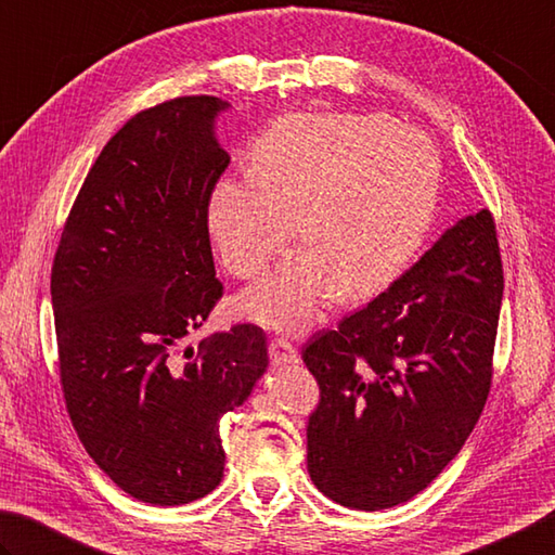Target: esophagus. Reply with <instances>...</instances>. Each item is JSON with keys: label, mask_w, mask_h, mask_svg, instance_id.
<instances>
[{"label": "esophagus", "mask_w": 555, "mask_h": 555, "mask_svg": "<svg viewBox=\"0 0 555 555\" xmlns=\"http://www.w3.org/2000/svg\"><path fill=\"white\" fill-rule=\"evenodd\" d=\"M268 352H270V362H273L275 367H289V364L299 362V352L295 350V345L285 338L270 340Z\"/></svg>", "instance_id": "esophagus-1"}]
</instances>
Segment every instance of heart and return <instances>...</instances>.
I'll use <instances>...</instances> for the list:
<instances>
[{
	"mask_svg": "<svg viewBox=\"0 0 555 555\" xmlns=\"http://www.w3.org/2000/svg\"><path fill=\"white\" fill-rule=\"evenodd\" d=\"M440 159L423 132L386 115L292 113L250 147V173L207 197L222 266L256 278L295 232L307 248L236 299L238 317L280 333L309 328L343 287L362 297L401 275L433 224Z\"/></svg>",
	"mask_w": 555,
	"mask_h": 555,
	"instance_id": "1",
	"label": "heart"
}]
</instances>
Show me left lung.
I'll return each mask as SVG.
<instances>
[{
  "instance_id": "obj_1",
  "label": "left lung",
  "mask_w": 555,
  "mask_h": 555,
  "mask_svg": "<svg viewBox=\"0 0 555 555\" xmlns=\"http://www.w3.org/2000/svg\"><path fill=\"white\" fill-rule=\"evenodd\" d=\"M500 305L495 222L480 210L367 307L307 343L301 360L321 391L307 468L323 495L374 512L442 474L486 405Z\"/></svg>"
}]
</instances>
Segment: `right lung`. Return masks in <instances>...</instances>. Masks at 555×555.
<instances>
[{
	"mask_svg": "<svg viewBox=\"0 0 555 555\" xmlns=\"http://www.w3.org/2000/svg\"><path fill=\"white\" fill-rule=\"evenodd\" d=\"M227 108L215 96H181L132 115L93 162L52 260L72 425L115 486L162 507L219 486V421L268 367L266 333L254 323L179 358L222 297L207 197L229 166L215 138Z\"/></svg>",
	"mask_w": 555,
	"mask_h": 555,
	"instance_id": "1",
	"label": "right lung"
}]
</instances>
